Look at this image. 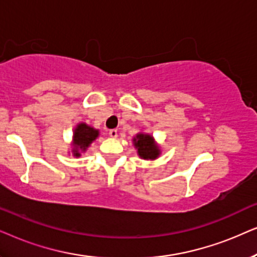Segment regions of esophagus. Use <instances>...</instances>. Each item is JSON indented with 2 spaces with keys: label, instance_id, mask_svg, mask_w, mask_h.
<instances>
[{
  "label": "esophagus",
  "instance_id": "esophagus-1",
  "mask_svg": "<svg viewBox=\"0 0 257 257\" xmlns=\"http://www.w3.org/2000/svg\"><path fill=\"white\" fill-rule=\"evenodd\" d=\"M109 135H110L111 138H117V131H116V129H110V131H109Z\"/></svg>",
  "mask_w": 257,
  "mask_h": 257
}]
</instances>
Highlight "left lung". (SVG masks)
<instances>
[{
  "label": "left lung",
  "instance_id": "1",
  "mask_svg": "<svg viewBox=\"0 0 257 257\" xmlns=\"http://www.w3.org/2000/svg\"><path fill=\"white\" fill-rule=\"evenodd\" d=\"M135 147L138 148L139 155L142 159L146 160H154L160 155V149L155 143L150 135L146 134H138L136 139H134Z\"/></svg>",
  "mask_w": 257,
  "mask_h": 257
}]
</instances>
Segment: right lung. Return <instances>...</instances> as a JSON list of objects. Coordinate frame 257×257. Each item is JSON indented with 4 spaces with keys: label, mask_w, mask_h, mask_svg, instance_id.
I'll use <instances>...</instances> for the list:
<instances>
[{
    "label": "right lung",
    "mask_w": 257,
    "mask_h": 257,
    "mask_svg": "<svg viewBox=\"0 0 257 257\" xmlns=\"http://www.w3.org/2000/svg\"><path fill=\"white\" fill-rule=\"evenodd\" d=\"M98 136V131L91 128L85 124V123H80L76 126L74 133V155L80 156V152L78 150H84L88 148L89 145L94 141Z\"/></svg>",
    "instance_id": "right-lung-1"
}]
</instances>
